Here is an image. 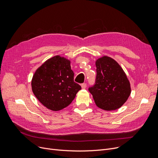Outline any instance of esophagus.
Instances as JSON below:
<instances>
[{"mask_svg":"<svg viewBox=\"0 0 158 158\" xmlns=\"http://www.w3.org/2000/svg\"><path fill=\"white\" fill-rule=\"evenodd\" d=\"M81 87L82 89H85L86 88V83H82L81 85Z\"/></svg>","mask_w":158,"mask_h":158,"instance_id":"obj_1","label":"esophagus"}]
</instances>
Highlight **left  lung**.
Segmentation results:
<instances>
[{"mask_svg": "<svg viewBox=\"0 0 158 158\" xmlns=\"http://www.w3.org/2000/svg\"><path fill=\"white\" fill-rule=\"evenodd\" d=\"M95 64V82L88 90L96 105L106 111L120 108L131 92L125 72L117 61L107 56L99 58Z\"/></svg>", "mask_w": 158, "mask_h": 158, "instance_id": "8db88e82", "label": "left lung"}]
</instances>
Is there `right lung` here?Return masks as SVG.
Wrapping results in <instances>:
<instances>
[{
  "label": "right lung",
  "instance_id": "1",
  "mask_svg": "<svg viewBox=\"0 0 158 158\" xmlns=\"http://www.w3.org/2000/svg\"><path fill=\"white\" fill-rule=\"evenodd\" d=\"M73 76L70 61L60 56H54L36 70L31 81L32 92L47 108L63 110L81 89L73 81Z\"/></svg>",
  "mask_w": 158,
  "mask_h": 158
}]
</instances>
